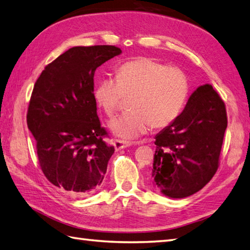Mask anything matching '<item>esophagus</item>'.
I'll use <instances>...</instances> for the list:
<instances>
[{
	"label": "esophagus",
	"mask_w": 250,
	"mask_h": 250,
	"mask_svg": "<svg viewBox=\"0 0 250 250\" xmlns=\"http://www.w3.org/2000/svg\"><path fill=\"white\" fill-rule=\"evenodd\" d=\"M132 144H133L132 142H126V141H122V140H115L114 141V147H115L116 150L124 149V148L129 147Z\"/></svg>",
	"instance_id": "1"
}]
</instances>
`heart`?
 Segmentation results:
<instances>
[{"label":"heart","instance_id":"1","mask_svg":"<svg viewBox=\"0 0 250 250\" xmlns=\"http://www.w3.org/2000/svg\"><path fill=\"white\" fill-rule=\"evenodd\" d=\"M117 79L104 78L94 97L113 117L125 98L131 110L113 119L109 128L121 139H135L150 129H162L177 119L189 95V78L182 68L152 58L137 57L117 70Z\"/></svg>","mask_w":250,"mask_h":250}]
</instances>
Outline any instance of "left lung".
I'll use <instances>...</instances> for the list:
<instances>
[{
	"label": "left lung",
	"instance_id": "obj_1",
	"mask_svg": "<svg viewBox=\"0 0 250 250\" xmlns=\"http://www.w3.org/2000/svg\"><path fill=\"white\" fill-rule=\"evenodd\" d=\"M227 125L218 92L211 84L200 86L177 119L156 135L151 179L164 195L186 198L213 178Z\"/></svg>",
	"mask_w": 250,
	"mask_h": 250
}]
</instances>
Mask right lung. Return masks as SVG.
<instances>
[{
    "mask_svg": "<svg viewBox=\"0 0 250 250\" xmlns=\"http://www.w3.org/2000/svg\"><path fill=\"white\" fill-rule=\"evenodd\" d=\"M121 49L110 45L78 46L45 66L31 94L26 124L36 141L40 167L61 191L86 196L104 179L114 146L97 114L95 70Z\"/></svg>",
    "mask_w": 250,
    "mask_h": 250,
    "instance_id": "right-lung-1",
    "label": "right lung"
}]
</instances>
